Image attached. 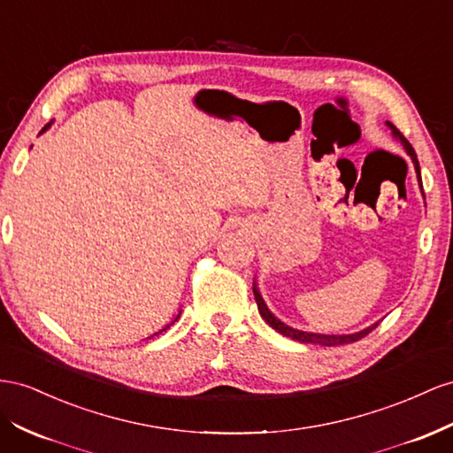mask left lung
I'll return each mask as SVG.
<instances>
[{"label": "left lung", "mask_w": 453, "mask_h": 453, "mask_svg": "<svg viewBox=\"0 0 453 453\" xmlns=\"http://www.w3.org/2000/svg\"><path fill=\"white\" fill-rule=\"evenodd\" d=\"M387 126H388L390 133H393V137H395L396 141H400L402 146H404V149H406V152L410 154L411 162H413V167H415V173H418V180L421 182V169H419V162H418V156H415L413 146L408 142V139H406L404 135H402V133H400L393 124H390V121H387ZM253 296H255L257 309H259V314L263 316V320H265L268 326H271L273 329H276L278 334H282V335H286V337H289V339H293V341H299V343H312V345H322V347L347 345V343H354V341H360L362 337L368 335V334L372 332V329H375L377 324H379V322H377V324H373V326H370V327L362 329V332L350 334V335H324V334L301 332V329H296V327H291V326L284 324L282 320H278V318H276L271 311H268V307H266L263 297H261L259 289H257V284H253Z\"/></svg>", "instance_id": "left-lung-1"}]
</instances>
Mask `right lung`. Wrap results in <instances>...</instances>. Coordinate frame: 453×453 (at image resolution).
I'll return each instance as SVG.
<instances>
[{
    "instance_id": "add662e5",
    "label": "right lung",
    "mask_w": 453,
    "mask_h": 453,
    "mask_svg": "<svg viewBox=\"0 0 453 453\" xmlns=\"http://www.w3.org/2000/svg\"><path fill=\"white\" fill-rule=\"evenodd\" d=\"M49 127H51V124H47V126H45V127H43V129H42V131H40V133H43V131H47V129H49ZM177 318H179V316H177ZM177 318H175V322H177ZM171 324H173V322H171ZM171 324H169V326H171ZM169 326H165V327H164V329H167V327H169ZM164 329H160V332H164ZM154 335H157V334H154Z\"/></svg>"
}]
</instances>
